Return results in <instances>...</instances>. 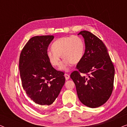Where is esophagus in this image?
Instances as JSON below:
<instances>
[{"label": "esophagus", "instance_id": "obj_1", "mask_svg": "<svg viewBox=\"0 0 127 127\" xmlns=\"http://www.w3.org/2000/svg\"><path fill=\"white\" fill-rule=\"evenodd\" d=\"M64 76H65V79L66 80H69V78H70V76H69V74H68L65 73V75H64Z\"/></svg>", "mask_w": 127, "mask_h": 127}]
</instances>
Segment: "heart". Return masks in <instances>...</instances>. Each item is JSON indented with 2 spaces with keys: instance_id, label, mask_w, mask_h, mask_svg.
I'll use <instances>...</instances> for the list:
<instances>
[{
  "instance_id": "b5f03b06",
  "label": "heart",
  "mask_w": 127,
  "mask_h": 127,
  "mask_svg": "<svg viewBox=\"0 0 127 127\" xmlns=\"http://www.w3.org/2000/svg\"><path fill=\"white\" fill-rule=\"evenodd\" d=\"M84 53V43L77 36H65L56 40L52 44V50L47 51V57L54 67H58L61 56L65 60L61 69L67 70L72 64H77L82 59Z\"/></svg>"
}]
</instances>
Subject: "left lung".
<instances>
[{"label": "left lung", "mask_w": 127, "mask_h": 127, "mask_svg": "<svg viewBox=\"0 0 127 127\" xmlns=\"http://www.w3.org/2000/svg\"><path fill=\"white\" fill-rule=\"evenodd\" d=\"M86 50L77 70L70 74L79 100L87 106L95 108L107 102L113 89L114 67L106 47L101 40L87 31H81ZM88 74L81 76L80 73Z\"/></svg>", "instance_id": "left-lung-1"}]
</instances>
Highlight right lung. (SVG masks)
<instances>
[{
  "label": "right lung",
  "instance_id": "obj_1",
  "mask_svg": "<svg viewBox=\"0 0 127 127\" xmlns=\"http://www.w3.org/2000/svg\"><path fill=\"white\" fill-rule=\"evenodd\" d=\"M54 36L31 38L22 50L19 70L23 89L29 98L40 105L54 102L65 84L64 73L55 70L47 57Z\"/></svg>",
  "mask_w": 127,
  "mask_h": 127
}]
</instances>
